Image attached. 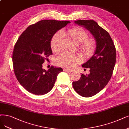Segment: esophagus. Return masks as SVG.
Segmentation results:
<instances>
[{
	"instance_id": "esophagus-1",
	"label": "esophagus",
	"mask_w": 129,
	"mask_h": 129,
	"mask_svg": "<svg viewBox=\"0 0 129 129\" xmlns=\"http://www.w3.org/2000/svg\"><path fill=\"white\" fill-rule=\"evenodd\" d=\"M64 71H66V72H69V73H71V72H73L72 70H69V69H64Z\"/></svg>"
}]
</instances>
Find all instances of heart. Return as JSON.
I'll list each match as a JSON object with an SVG mask.
<instances>
[{
    "mask_svg": "<svg viewBox=\"0 0 129 129\" xmlns=\"http://www.w3.org/2000/svg\"><path fill=\"white\" fill-rule=\"evenodd\" d=\"M68 36L75 44L83 54L87 57H91L96 51L97 42L93 38H88V33L83 28L79 27H74L68 30ZM64 36L63 31L57 32L52 38L50 47L52 51L57 52L59 50ZM82 57L79 54L63 53L56 59V64L65 68L73 69L82 61Z\"/></svg>",
    "mask_w": 129,
    "mask_h": 129,
    "instance_id": "1",
    "label": "heart"
}]
</instances>
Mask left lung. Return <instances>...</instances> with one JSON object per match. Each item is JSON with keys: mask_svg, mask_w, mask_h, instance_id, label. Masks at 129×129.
Instances as JSON below:
<instances>
[{"mask_svg": "<svg viewBox=\"0 0 129 129\" xmlns=\"http://www.w3.org/2000/svg\"><path fill=\"white\" fill-rule=\"evenodd\" d=\"M75 23L89 30L97 42L94 54L82 65L90 69V74H82L80 80L72 83L75 91L80 96L90 97L101 91L110 80L116 63V48L108 32L96 22L78 20Z\"/></svg>", "mask_w": 129, "mask_h": 129, "instance_id": "left-lung-1", "label": "left lung"}]
</instances>
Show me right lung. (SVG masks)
<instances>
[{"instance_id": "right-lung-1", "label": "right lung", "mask_w": 129, "mask_h": 129, "mask_svg": "<svg viewBox=\"0 0 129 129\" xmlns=\"http://www.w3.org/2000/svg\"><path fill=\"white\" fill-rule=\"evenodd\" d=\"M70 21L45 20L28 26L18 38L12 55L14 72L18 81L27 91L42 95L53 88L60 68L46 71L42 64L52 55L50 41L55 33Z\"/></svg>"}]
</instances>
